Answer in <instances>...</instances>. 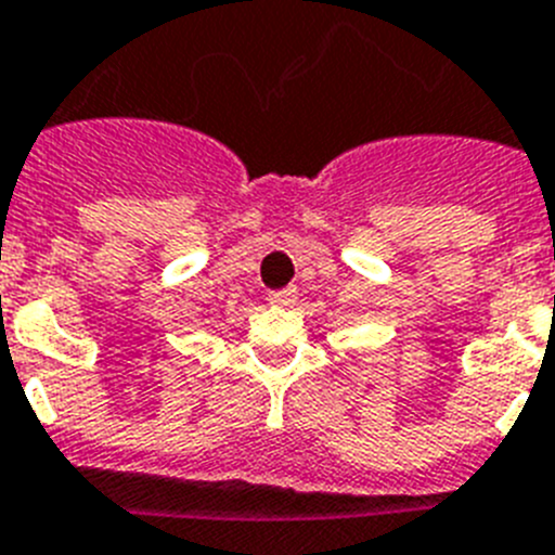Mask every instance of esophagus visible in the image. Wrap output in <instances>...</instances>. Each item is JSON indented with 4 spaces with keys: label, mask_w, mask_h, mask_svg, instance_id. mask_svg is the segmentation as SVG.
I'll return each instance as SVG.
<instances>
[{
    "label": "esophagus",
    "mask_w": 555,
    "mask_h": 555,
    "mask_svg": "<svg viewBox=\"0 0 555 555\" xmlns=\"http://www.w3.org/2000/svg\"><path fill=\"white\" fill-rule=\"evenodd\" d=\"M268 301H271L273 307H291L296 305V291H291V287H287V291H276L268 296Z\"/></svg>",
    "instance_id": "obj_1"
}]
</instances>
